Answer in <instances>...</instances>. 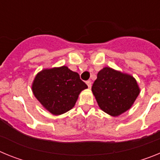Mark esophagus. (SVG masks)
<instances>
[{"mask_svg":"<svg viewBox=\"0 0 160 160\" xmlns=\"http://www.w3.org/2000/svg\"><path fill=\"white\" fill-rule=\"evenodd\" d=\"M86 83H87V86H88L89 88H90V87H91V82H90V81H87V82H86Z\"/></svg>","mask_w":160,"mask_h":160,"instance_id":"1","label":"esophagus"}]
</instances>
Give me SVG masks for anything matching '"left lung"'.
I'll list each match as a JSON object with an SVG mask.
<instances>
[{
	"mask_svg": "<svg viewBox=\"0 0 160 160\" xmlns=\"http://www.w3.org/2000/svg\"><path fill=\"white\" fill-rule=\"evenodd\" d=\"M91 89L100 108L114 117L129 110L140 91L132 76L110 67L98 73Z\"/></svg>",
	"mask_w": 160,
	"mask_h": 160,
	"instance_id": "obj_1",
	"label": "left lung"
}]
</instances>
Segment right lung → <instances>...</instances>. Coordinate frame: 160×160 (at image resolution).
I'll return each instance as SVG.
<instances>
[{"instance_id": "1", "label": "right lung", "mask_w": 160, "mask_h": 160, "mask_svg": "<svg viewBox=\"0 0 160 160\" xmlns=\"http://www.w3.org/2000/svg\"><path fill=\"white\" fill-rule=\"evenodd\" d=\"M87 87L78 73L65 66L42 70L32 85L37 99L54 115L64 114L73 108L79 94Z\"/></svg>"}]
</instances>
